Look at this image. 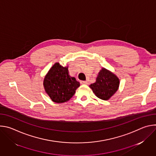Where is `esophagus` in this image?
Masks as SVG:
<instances>
[{"mask_svg": "<svg viewBox=\"0 0 156 156\" xmlns=\"http://www.w3.org/2000/svg\"><path fill=\"white\" fill-rule=\"evenodd\" d=\"M80 83L81 84H87V82L86 81H80Z\"/></svg>", "mask_w": 156, "mask_h": 156, "instance_id": "esophagus-1", "label": "esophagus"}]
</instances>
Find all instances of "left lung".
<instances>
[{
  "label": "left lung",
  "mask_w": 156,
  "mask_h": 156,
  "mask_svg": "<svg viewBox=\"0 0 156 156\" xmlns=\"http://www.w3.org/2000/svg\"><path fill=\"white\" fill-rule=\"evenodd\" d=\"M119 83V78L114 73L103 68L99 73L96 83L90 87L98 98L106 101L118 90Z\"/></svg>",
  "instance_id": "1"
}]
</instances>
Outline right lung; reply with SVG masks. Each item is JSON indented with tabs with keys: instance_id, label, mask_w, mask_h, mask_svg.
Instances as JSON below:
<instances>
[{
	"instance_id": "add662e5",
	"label": "right lung",
	"mask_w": 156,
	"mask_h": 156,
	"mask_svg": "<svg viewBox=\"0 0 156 156\" xmlns=\"http://www.w3.org/2000/svg\"><path fill=\"white\" fill-rule=\"evenodd\" d=\"M44 87L52 101L62 103L68 101L75 93L80 83L69 75L68 67L55 63L44 80Z\"/></svg>"
}]
</instances>
